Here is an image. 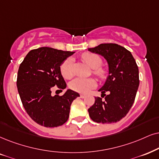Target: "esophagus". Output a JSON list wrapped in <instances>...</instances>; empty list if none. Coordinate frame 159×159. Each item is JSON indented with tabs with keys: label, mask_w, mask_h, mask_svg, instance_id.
Masks as SVG:
<instances>
[{
	"label": "esophagus",
	"mask_w": 159,
	"mask_h": 159,
	"mask_svg": "<svg viewBox=\"0 0 159 159\" xmlns=\"http://www.w3.org/2000/svg\"><path fill=\"white\" fill-rule=\"evenodd\" d=\"M80 97H81V98H84L86 97V95H85V94H80Z\"/></svg>",
	"instance_id": "1"
}]
</instances>
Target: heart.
Instances as JSON below:
<instances>
[{
  "label": "heart",
  "instance_id": "obj_1",
  "mask_svg": "<svg viewBox=\"0 0 159 159\" xmlns=\"http://www.w3.org/2000/svg\"><path fill=\"white\" fill-rule=\"evenodd\" d=\"M81 59L92 68V73L99 79H104L107 75V70L102 67V58L97 53L86 52L81 55ZM60 70L62 76L70 79L73 76V59L68 58L61 63ZM96 86V81L94 78H84L78 77L70 83V89L80 93H87Z\"/></svg>",
  "mask_w": 159,
  "mask_h": 159
}]
</instances>
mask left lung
Returning a JSON list of instances; mask_svg holds the SVG:
<instances>
[{
    "label": "left lung",
    "instance_id": "obj_1",
    "mask_svg": "<svg viewBox=\"0 0 159 159\" xmlns=\"http://www.w3.org/2000/svg\"><path fill=\"white\" fill-rule=\"evenodd\" d=\"M89 51L103 56L109 75L99 89L102 98H94L89 109L90 118L98 123H113L125 117L133 106L139 85V68L131 53L115 43L100 44ZM108 92L107 96L105 94ZM104 97H102V95Z\"/></svg>",
    "mask_w": 159,
    "mask_h": 159
}]
</instances>
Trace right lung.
Returning <instances> with one entry per match:
<instances>
[{"instance_id": "add662e5", "label": "right lung", "mask_w": 159, "mask_h": 159, "mask_svg": "<svg viewBox=\"0 0 159 159\" xmlns=\"http://www.w3.org/2000/svg\"><path fill=\"white\" fill-rule=\"evenodd\" d=\"M73 53L39 48L31 50L20 65L17 86L22 103L30 117L40 125L54 128L65 124L71 103L80 96L71 89L61 96L51 94L55 86L60 90L66 88L60 66Z\"/></svg>"}]
</instances>
